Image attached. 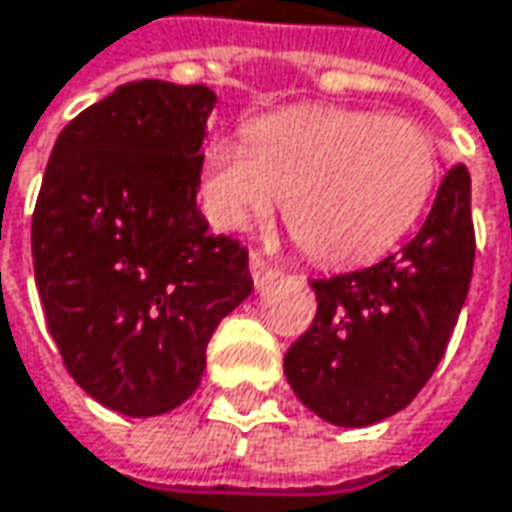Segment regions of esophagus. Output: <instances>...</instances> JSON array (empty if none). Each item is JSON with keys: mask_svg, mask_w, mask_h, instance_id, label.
I'll list each match as a JSON object with an SVG mask.
<instances>
[{"mask_svg": "<svg viewBox=\"0 0 512 512\" xmlns=\"http://www.w3.org/2000/svg\"><path fill=\"white\" fill-rule=\"evenodd\" d=\"M249 269H252V281H255L257 289H260V286L272 284V281L281 275V269H278V266H272L266 257L260 255V252H252V257H249Z\"/></svg>", "mask_w": 512, "mask_h": 512, "instance_id": "esophagus-1", "label": "esophagus"}]
</instances>
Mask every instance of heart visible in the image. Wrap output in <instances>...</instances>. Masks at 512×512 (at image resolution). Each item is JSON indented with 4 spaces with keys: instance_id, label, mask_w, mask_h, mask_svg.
I'll return each instance as SVG.
<instances>
[{
    "instance_id": "obj_1",
    "label": "heart",
    "mask_w": 512,
    "mask_h": 512,
    "mask_svg": "<svg viewBox=\"0 0 512 512\" xmlns=\"http://www.w3.org/2000/svg\"><path fill=\"white\" fill-rule=\"evenodd\" d=\"M211 141L199 196L217 228H246L284 202L292 240L345 266L388 252L420 223L440 182L435 136L403 115L301 106Z\"/></svg>"
}]
</instances>
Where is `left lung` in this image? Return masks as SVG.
Segmentation results:
<instances>
[{
    "mask_svg": "<svg viewBox=\"0 0 512 512\" xmlns=\"http://www.w3.org/2000/svg\"><path fill=\"white\" fill-rule=\"evenodd\" d=\"M469 170H446L414 240L368 269L316 278L310 330L284 356L295 397L333 426H371L435 374L472 281Z\"/></svg>",
    "mask_w": 512,
    "mask_h": 512,
    "instance_id": "8db88e82",
    "label": "left lung"
}]
</instances>
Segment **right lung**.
I'll list each match as a JSON object with an SVG mask.
<instances>
[{"label":"right lung","mask_w":512,"mask_h":512,"mask_svg":"<svg viewBox=\"0 0 512 512\" xmlns=\"http://www.w3.org/2000/svg\"><path fill=\"white\" fill-rule=\"evenodd\" d=\"M217 95L133 80L57 136L31 255L63 365L101 406L153 417L202 382L217 324L249 298V249L196 208Z\"/></svg>","instance_id":"obj_1"}]
</instances>
